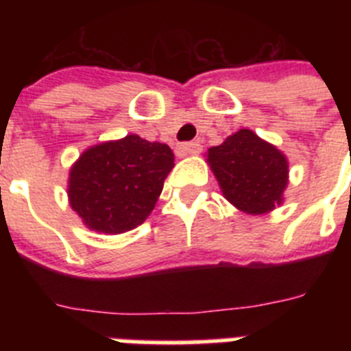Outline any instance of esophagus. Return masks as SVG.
Here are the masks:
<instances>
[{
	"label": "esophagus",
	"mask_w": 351,
	"mask_h": 351,
	"mask_svg": "<svg viewBox=\"0 0 351 351\" xmlns=\"http://www.w3.org/2000/svg\"><path fill=\"white\" fill-rule=\"evenodd\" d=\"M200 151H202L200 142H184V144L179 145V153H181L182 156H186V154H198Z\"/></svg>",
	"instance_id": "34e87169"
}]
</instances>
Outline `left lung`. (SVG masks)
Masks as SVG:
<instances>
[{
    "label": "left lung",
    "mask_w": 351,
    "mask_h": 351,
    "mask_svg": "<svg viewBox=\"0 0 351 351\" xmlns=\"http://www.w3.org/2000/svg\"><path fill=\"white\" fill-rule=\"evenodd\" d=\"M207 163L223 197L247 214H265L283 204L288 161L276 145L251 130H239L207 151Z\"/></svg>",
    "instance_id": "8db88e82"
}]
</instances>
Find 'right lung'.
Listing matches in <instances>:
<instances>
[{"mask_svg":"<svg viewBox=\"0 0 351 351\" xmlns=\"http://www.w3.org/2000/svg\"><path fill=\"white\" fill-rule=\"evenodd\" d=\"M172 167L169 145L138 135L93 145L70 170L71 209L95 232L132 230L154 209Z\"/></svg>","mask_w":351,"mask_h":351,"instance_id":"add662e5","label":"right lung"}]
</instances>
